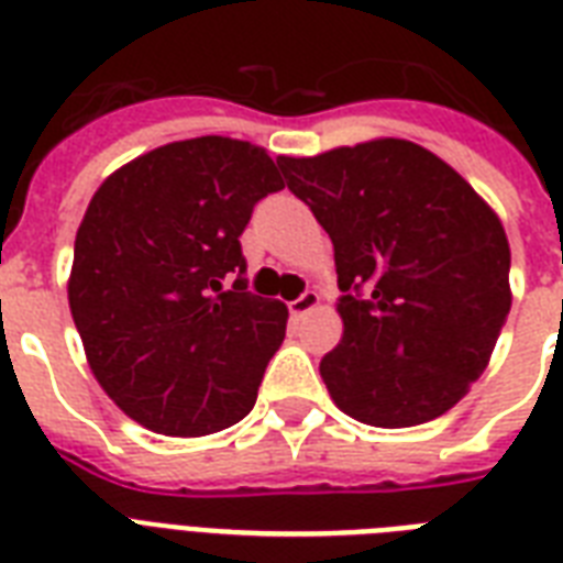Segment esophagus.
<instances>
[{
  "mask_svg": "<svg viewBox=\"0 0 563 563\" xmlns=\"http://www.w3.org/2000/svg\"><path fill=\"white\" fill-rule=\"evenodd\" d=\"M318 303H321V295H318V291H303V295H300V298H295L289 303V312L295 318H300V316H307V312H312V309L318 307Z\"/></svg>",
  "mask_w": 563,
  "mask_h": 563,
  "instance_id": "obj_1",
  "label": "esophagus"
}]
</instances>
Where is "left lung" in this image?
<instances>
[{
    "label": "left lung",
    "instance_id": "1",
    "mask_svg": "<svg viewBox=\"0 0 563 563\" xmlns=\"http://www.w3.org/2000/svg\"><path fill=\"white\" fill-rule=\"evenodd\" d=\"M277 166L333 239L344 333L321 360L333 402L383 429L441 418L488 368L511 309L499 216L409 140L283 154Z\"/></svg>",
    "mask_w": 563,
    "mask_h": 563
}]
</instances>
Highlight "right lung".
<instances>
[{"instance_id": "1", "label": "right lung", "mask_w": 563, "mask_h": 563, "mask_svg": "<svg viewBox=\"0 0 563 563\" xmlns=\"http://www.w3.org/2000/svg\"><path fill=\"white\" fill-rule=\"evenodd\" d=\"M283 189L265 148L195 136L104 178L75 233L69 309L99 385L140 427L201 438L254 409L289 309L245 291L239 236ZM239 273L233 290L220 283Z\"/></svg>"}]
</instances>
